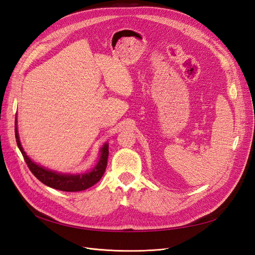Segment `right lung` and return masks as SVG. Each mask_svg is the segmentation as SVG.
<instances>
[{
    "instance_id": "right-lung-1",
    "label": "right lung",
    "mask_w": 255,
    "mask_h": 255,
    "mask_svg": "<svg viewBox=\"0 0 255 255\" xmlns=\"http://www.w3.org/2000/svg\"><path fill=\"white\" fill-rule=\"evenodd\" d=\"M17 123V122H16ZM14 133H16V141L19 146V149L22 153L23 157H24L25 163L28 169L44 185L49 187L55 188L61 191H68V192H74V191H81L85 190L91 186H94L96 183H98L105 172V169L107 166V158H109V144L105 143L103 148L101 149V157L98 165L94 168V170L85 174H60L55 171L48 170V169L42 168L40 166L36 165L34 161L29 159L26 155L24 150L21 146V142L19 140V134L17 129V125L14 127Z\"/></svg>"
}]
</instances>
